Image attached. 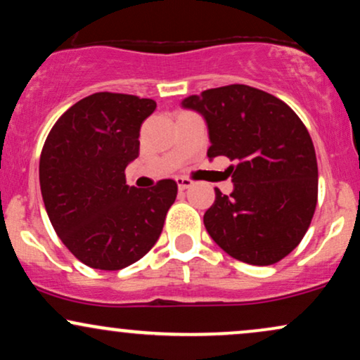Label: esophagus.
Segmentation results:
<instances>
[{"label":"esophagus","mask_w":360,"mask_h":360,"mask_svg":"<svg viewBox=\"0 0 360 360\" xmlns=\"http://www.w3.org/2000/svg\"><path fill=\"white\" fill-rule=\"evenodd\" d=\"M176 183H177V188H179V191H184V189H189V188H191V186L194 184L191 179H188V177H177Z\"/></svg>","instance_id":"esophagus-1"}]
</instances>
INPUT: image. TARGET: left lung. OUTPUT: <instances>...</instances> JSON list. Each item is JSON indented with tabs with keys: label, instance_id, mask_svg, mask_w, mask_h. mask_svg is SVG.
Returning <instances> with one entry per match:
<instances>
[{
	"label": "left lung",
	"instance_id": "8db88e82",
	"mask_svg": "<svg viewBox=\"0 0 360 360\" xmlns=\"http://www.w3.org/2000/svg\"><path fill=\"white\" fill-rule=\"evenodd\" d=\"M203 115L212 146L225 155L233 191L214 189L203 221L233 259L271 266L307 233L318 198L316 154L307 127L279 98L245 84L206 89L183 101Z\"/></svg>",
	"mask_w": 360,
	"mask_h": 360
}]
</instances>
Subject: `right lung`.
I'll return each mask as SVG.
<instances>
[{
    "label": "right lung",
    "instance_id": "obj_1",
    "mask_svg": "<svg viewBox=\"0 0 360 360\" xmlns=\"http://www.w3.org/2000/svg\"><path fill=\"white\" fill-rule=\"evenodd\" d=\"M155 101L94 93L65 111L40 154V191L59 238L82 264L118 271L142 259L162 232L177 184L130 188L125 169L139 157L140 127Z\"/></svg>",
    "mask_w": 360,
    "mask_h": 360
}]
</instances>
